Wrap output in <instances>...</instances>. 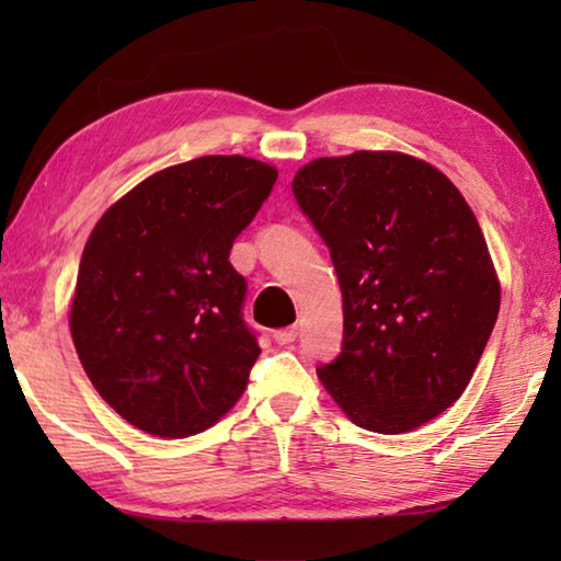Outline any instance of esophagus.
I'll use <instances>...</instances> for the list:
<instances>
[{
	"label": "esophagus",
	"mask_w": 561,
	"mask_h": 561,
	"mask_svg": "<svg viewBox=\"0 0 561 561\" xmlns=\"http://www.w3.org/2000/svg\"><path fill=\"white\" fill-rule=\"evenodd\" d=\"M297 336H299V329H297V327H287V329L274 331V341H277L279 346L294 344V341H297Z\"/></svg>",
	"instance_id": "esophagus-1"
}]
</instances>
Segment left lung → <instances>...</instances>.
<instances>
[{
    "label": "left lung",
    "instance_id": "obj_1",
    "mask_svg": "<svg viewBox=\"0 0 561 561\" xmlns=\"http://www.w3.org/2000/svg\"><path fill=\"white\" fill-rule=\"evenodd\" d=\"M291 190L344 297V344L321 383L358 428L415 431L462 396L495 329L478 217L438 168L391 150L317 158Z\"/></svg>",
    "mask_w": 561,
    "mask_h": 561
}]
</instances>
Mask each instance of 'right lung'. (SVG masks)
<instances>
[{
  "instance_id": "1",
  "label": "right lung",
  "mask_w": 561,
  "mask_h": 561,
  "mask_svg": "<svg viewBox=\"0 0 561 561\" xmlns=\"http://www.w3.org/2000/svg\"><path fill=\"white\" fill-rule=\"evenodd\" d=\"M274 183L260 160L203 156L146 178L93 227L71 339L93 388L136 428L187 438L244 393L260 344L230 250Z\"/></svg>"
}]
</instances>
